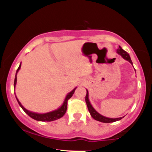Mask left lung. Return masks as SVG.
I'll list each match as a JSON object with an SVG mask.
<instances>
[{"label":"left lung","instance_id":"left-lung-1","mask_svg":"<svg viewBox=\"0 0 152 152\" xmlns=\"http://www.w3.org/2000/svg\"><path fill=\"white\" fill-rule=\"evenodd\" d=\"M117 53L118 54H120V55H121V56L125 59V60L128 61L129 62H130L131 64H132V60H131L130 56H129V53H127L126 51H125L124 50L122 49L121 46L118 47V48L117 49ZM86 99V105H87V107H88V111H89V112L91 114V116L92 117L94 118V119L96 120V121L103 122V123H111V122H114V121H118V120H121V118H123V117H120V118H111L105 117V116H102V115L99 114V113L97 112V111L94 109L93 106L91 105L89 100H88V91H87V90H86V99Z\"/></svg>","mask_w":152,"mask_h":152}]
</instances>
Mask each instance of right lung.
Returning a JSON list of instances; mask_svg holds the SVG:
<instances>
[{"label":"right lung","mask_w":152,"mask_h":152,"mask_svg":"<svg viewBox=\"0 0 152 152\" xmlns=\"http://www.w3.org/2000/svg\"><path fill=\"white\" fill-rule=\"evenodd\" d=\"M20 66H21V64H20V66H19L18 69H17L16 74H17V73H18V71H19V69H20ZM16 74H15V80H14V88H15V84H16V81H17ZM76 88H75L72 91H71L70 93L66 96L64 104H63V105L61 106L59 109H58L57 110H55V111H51V112L46 113V114H36V113H34V112H31V111H28L27 109H26L25 108H24L23 106L21 105V104H20V102L18 100V99L17 98L16 99H17V101H18L19 105H20V107L22 108V109L23 110V111H25L26 114L28 115L30 117L34 118V119H35V120H36V121H54V120H56V119H58V118H61L62 116L66 114V110H67L68 100H69V99H70L71 96H72L73 94H74V91H75V90H76Z\"/></svg>","instance_id":"add662e5"}]
</instances>
